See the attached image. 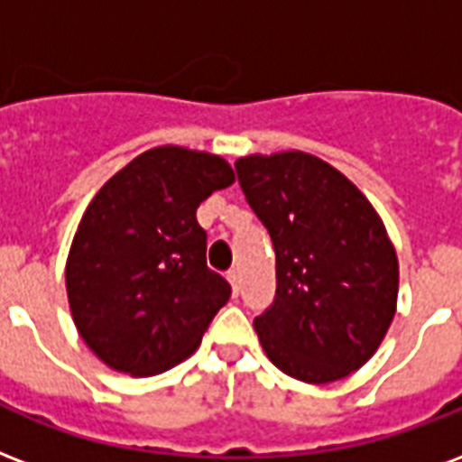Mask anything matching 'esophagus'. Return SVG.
I'll list each match as a JSON object with an SVG mask.
<instances>
[{
  "label": "esophagus",
  "instance_id": "1",
  "mask_svg": "<svg viewBox=\"0 0 462 462\" xmlns=\"http://www.w3.org/2000/svg\"><path fill=\"white\" fill-rule=\"evenodd\" d=\"M227 279H230L232 283V291H235V296H237V293H240V283H242L240 269H230V272H227Z\"/></svg>",
  "mask_w": 462,
  "mask_h": 462
}]
</instances>
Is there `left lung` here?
Returning <instances> with one entry per match:
<instances>
[{
	"instance_id": "8db88e82",
	"label": "left lung",
	"mask_w": 462,
	"mask_h": 462,
	"mask_svg": "<svg viewBox=\"0 0 462 462\" xmlns=\"http://www.w3.org/2000/svg\"><path fill=\"white\" fill-rule=\"evenodd\" d=\"M235 171L276 252L274 303L254 318L266 357L309 384L360 370L387 336L399 291L377 210L310 153H252Z\"/></svg>"
}]
</instances>
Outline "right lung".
I'll return each mask as SVG.
<instances>
[{
  "label": "right lung",
  "mask_w": 462,
  "mask_h": 462,
  "mask_svg": "<svg viewBox=\"0 0 462 462\" xmlns=\"http://www.w3.org/2000/svg\"><path fill=\"white\" fill-rule=\"evenodd\" d=\"M232 180L215 153L156 146L92 198L70 245L66 289L78 333L112 370H171L230 300V283L205 264L196 210Z\"/></svg>",
  "instance_id": "right-lung-1"
}]
</instances>
